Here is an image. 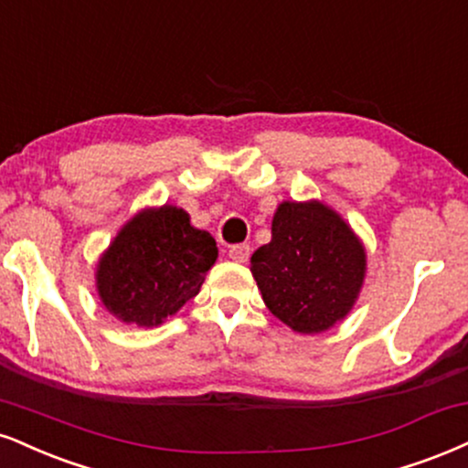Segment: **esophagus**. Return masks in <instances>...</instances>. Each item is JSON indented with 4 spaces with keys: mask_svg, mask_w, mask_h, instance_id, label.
<instances>
[{
    "mask_svg": "<svg viewBox=\"0 0 468 468\" xmlns=\"http://www.w3.org/2000/svg\"><path fill=\"white\" fill-rule=\"evenodd\" d=\"M249 255H250V246L249 244H235L229 249V257L233 259L235 263H244L249 261Z\"/></svg>",
    "mask_w": 468,
    "mask_h": 468,
    "instance_id": "esophagus-1",
    "label": "esophagus"
}]
</instances>
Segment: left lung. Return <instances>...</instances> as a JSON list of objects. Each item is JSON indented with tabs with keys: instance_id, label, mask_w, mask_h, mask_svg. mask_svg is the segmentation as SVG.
<instances>
[{
	"instance_id": "8db88e82",
	"label": "left lung",
	"mask_w": 468,
	"mask_h": 468,
	"mask_svg": "<svg viewBox=\"0 0 468 468\" xmlns=\"http://www.w3.org/2000/svg\"><path fill=\"white\" fill-rule=\"evenodd\" d=\"M263 303L303 335L323 334L356 307L366 279V249L351 224L320 200H283L272 239L250 257Z\"/></svg>"
}]
</instances>
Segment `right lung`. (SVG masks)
Segmentation results:
<instances>
[{
  "label": "right lung",
  "instance_id": "1",
  "mask_svg": "<svg viewBox=\"0 0 468 468\" xmlns=\"http://www.w3.org/2000/svg\"><path fill=\"white\" fill-rule=\"evenodd\" d=\"M218 259L211 233L176 205L145 207L117 230L95 266V290L123 324L159 326L198 294Z\"/></svg>",
  "mask_w": 468,
  "mask_h": 468
}]
</instances>
